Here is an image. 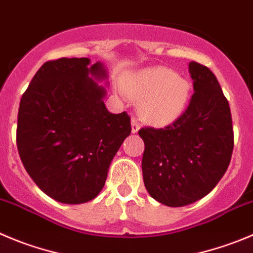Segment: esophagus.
I'll use <instances>...</instances> for the list:
<instances>
[{"label": "esophagus", "instance_id": "esophagus-1", "mask_svg": "<svg viewBox=\"0 0 253 253\" xmlns=\"http://www.w3.org/2000/svg\"><path fill=\"white\" fill-rule=\"evenodd\" d=\"M139 129H140V124H139L138 119H136V118H133V119H131V133H138Z\"/></svg>", "mask_w": 253, "mask_h": 253}]
</instances>
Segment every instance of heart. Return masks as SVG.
<instances>
[{
  "label": "heart",
  "instance_id": "obj_1",
  "mask_svg": "<svg viewBox=\"0 0 253 253\" xmlns=\"http://www.w3.org/2000/svg\"><path fill=\"white\" fill-rule=\"evenodd\" d=\"M122 88L134 100H140V113L154 124H169L186 110L191 84L167 67H153L130 73Z\"/></svg>",
  "mask_w": 253,
  "mask_h": 253
}]
</instances>
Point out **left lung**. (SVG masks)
Masks as SVG:
<instances>
[{
    "instance_id": "1",
    "label": "left lung",
    "mask_w": 253,
    "mask_h": 253,
    "mask_svg": "<svg viewBox=\"0 0 253 253\" xmlns=\"http://www.w3.org/2000/svg\"><path fill=\"white\" fill-rule=\"evenodd\" d=\"M194 94L184 114L165 128H143L141 169L153 199L170 208L200 200L227 170L233 150L230 105L215 74L190 62Z\"/></svg>"
}]
</instances>
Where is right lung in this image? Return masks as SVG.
Returning a JSON list of instances; mask_svg holds the SVG:
<instances>
[{"label":"right lung","instance_id":"add662e5","mask_svg":"<svg viewBox=\"0 0 253 253\" xmlns=\"http://www.w3.org/2000/svg\"><path fill=\"white\" fill-rule=\"evenodd\" d=\"M108 73L89 58L45 62L22 95L17 148L38 187L63 204L93 200L113 158L130 135V117L107 110ZM108 84V82H107Z\"/></svg>","mask_w":253,"mask_h":253}]
</instances>
